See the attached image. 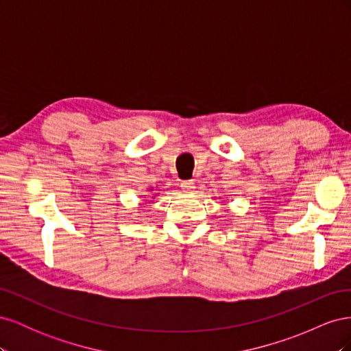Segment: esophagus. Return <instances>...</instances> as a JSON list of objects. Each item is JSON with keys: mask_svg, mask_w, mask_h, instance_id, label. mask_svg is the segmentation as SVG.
Wrapping results in <instances>:
<instances>
[{"mask_svg": "<svg viewBox=\"0 0 351 351\" xmlns=\"http://www.w3.org/2000/svg\"><path fill=\"white\" fill-rule=\"evenodd\" d=\"M195 187H196V184H195L193 180H186V182L182 183V189L184 190L186 193H192L193 190H195Z\"/></svg>", "mask_w": 351, "mask_h": 351, "instance_id": "esophagus-1", "label": "esophagus"}]
</instances>
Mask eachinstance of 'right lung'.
<instances>
[{
    "label": "right lung",
    "mask_w": 351,
    "mask_h": 351,
    "mask_svg": "<svg viewBox=\"0 0 351 351\" xmlns=\"http://www.w3.org/2000/svg\"><path fill=\"white\" fill-rule=\"evenodd\" d=\"M147 190H149V192H152V190H154V187H151V189H147ZM158 195H159V193H155V195H154V197H155V196H158Z\"/></svg>",
    "instance_id": "obj_1"
}]
</instances>
